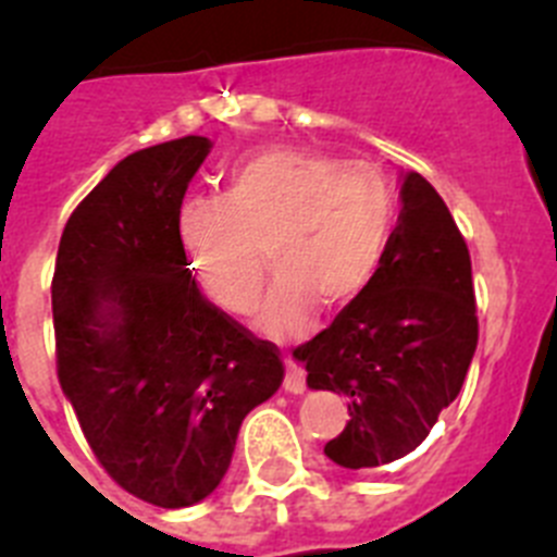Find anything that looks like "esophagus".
<instances>
[{
	"label": "esophagus",
	"instance_id": "1",
	"mask_svg": "<svg viewBox=\"0 0 557 557\" xmlns=\"http://www.w3.org/2000/svg\"><path fill=\"white\" fill-rule=\"evenodd\" d=\"M283 387L294 396L305 393V368L294 360V357H285V379H283Z\"/></svg>",
	"mask_w": 557,
	"mask_h": 557
}]
</instances>
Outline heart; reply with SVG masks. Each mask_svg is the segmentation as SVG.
I'll list each match as a JSON object with an SVG mask.
<instances>
[{"instance_id":"heart-1","label":"heart","mask_w":557,"mask_h":557,"mask_svg":"<svg viewBox=\"0 0 557 557\" xmlns=\"http://www.w3.org/2000/svg\"><path fill=\"white\" fill-rule=\"evenodd\" d=\"M396 214V189L368 161L274 150L233 168L225 195L189 197L178 236L197 288L225 313H244L261 288L263 249L274 277L255 326L285 341L319 302L343 308L373 283Z\"/></svg>"}]
</instances>
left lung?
I'll return each mask as SVG.
<instances>
[{
  "mask_svg": "<svg viewBox=\"0 0 557 557\" xmlns=\"http://www.w3.org/2000/svg\"><path fill=\"white\" fill-rule=\"evenodd\" d=\"M401 181V214L373 283L294 349L308 387L349 398V423L324 445L349 470L412 454L456 401L478 346L465 236L423 175Z\"/></svg>",
  "mask_w": 557,
  "mask_h": 557,
  "instance_id": "8db88e82",
  "label": "left lung"
}]
</instances>
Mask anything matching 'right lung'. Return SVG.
<instances>
[{"instance_id": "obj_1", "label": "right lung", "mask_w": 557, "mask_h": 557, "mask_svg": "<svg viewBox=\"0 0 557 557\" xmlns=\"http://www.w3.org/2000/svg\"><path fill=\"white\" fill-rule=\"evenodd\" d=\"M206 137L137 150L76 206L51 280L57 376L128 495L186 508L220 486L242 420L283 384L274 343L208 302L178 214Z\"/></svg>"}]
</instances>
